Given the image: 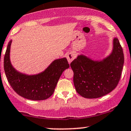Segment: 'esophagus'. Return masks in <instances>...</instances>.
Listing matches in <instances>:
<instances>
[{"mask_svg":"<svg viewBox=\"0 0 131 131\" xmlns=\"http://www.w3.org/2000/svg\"><path fill=\"white\" fill-rule=\"evenodd\" d=\"M76 53H74V52H70V53H68L67 55V58L68 61L69 63H70L71 62V61H73L75 58H76Z\"/></svg>","mask_w":131,"mask_h":131,"instance_id":"34e87169","label":"esophagus"}]
</instances>
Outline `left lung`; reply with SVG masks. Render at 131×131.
Returning a JSON list of instances; mask_svg holds the SVG:
<instances>
[{
    "label": "left lung",
    "mask_w": 131,
    "mask_h": 131,
    "mask_svg": "<svg viewBox=\"0 0 131 131\" xmlns=\"http://www.w3.org/2000/svg\"><path fill=\"white\" fill-rule=\"evenodd\" d=\"M124 60L122 47L116 37L112 52L101 61L78 55L70 64L77 92L87 99L99 98L109 94L119 81Z\"/></svg>",
    "instance_id": "obj_1"
}]
</instances>
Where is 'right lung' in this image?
<instances>
[{"instance_id":"obj_1","label":"right lung","mask_w":131,"mask_h":131,"mask_svg":"<svg viewBox=\"0 0 131 131\" xmlns=\"http://www.w3.org/2000/svg\"><path fill=\"white\" fill-rule=\"evenodd\" d=\"M12 40L8 43L4 66L9 84L19 95L32 100H43L49 98L55 91L63 72L70 67L66 58L54 60L44 71L35 75H27L17 71L10 60Z\"/></svg>"}]
</instances>
